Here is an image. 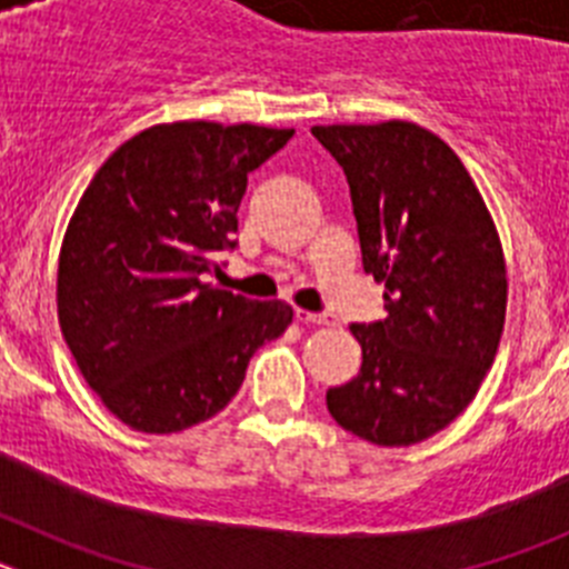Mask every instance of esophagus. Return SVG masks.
I'll return each instance as SVG.
<instances>
[{
  "mask_svg": "<svg viewBox=\"0 0 569 569\" xmlns=\"http://www.w3.org/2000/svg\"><path fill=\"white\" fill-rule=\"evenodd\" d=\"M296 319H299L301 325H321V328H336V316H330V313H310V310L296 308Z\"/></svg>",
  "mask_w": 569,
  "mask_h": 569,
  "instance_id": "34e87169",
  "label": "esophagus"
}]
</instances>
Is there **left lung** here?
<instances>
[{
    "label": "left lung",
    "instance_id": "8db88e82",
    "mask_svg": "<svg viewBox=\"0 0 569 569\" xmlns=\"http://www.w3.org/2000/svg\"><path fill=\"white\" fill-rule=\"evenodd\" d=\"M313 136L345 170L361 261L385 284L387 310L350 325L361 370L330 387L328 410L370 445H419L476 399L499 350V230L459 156L421 124H316Z\"/></svg>",
    "mask_w": 569,
    "mask_h": 569
}]
</instances>
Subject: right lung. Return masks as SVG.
Returning <instances> with one entry per match:
<instances>
[{"label": "right lung", "mask_w": 569, "mask_h": 569, "mask_svg": "<svg viewBox=\"0 0 569 569\" xmlns=\"http://www.w3.org/2000/svg\"><path fill=\"white\" fill-rule=\"evenodd\" d=\"M293 128L153 124L108 156L64 230L59 328L102 405L142 433H179L228 407L250 356L293 321L284 301L210 284L233 248L248 173Z\"/></svg>", "instance_id": "right-lung-1"}]
</instances>
